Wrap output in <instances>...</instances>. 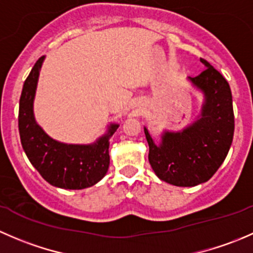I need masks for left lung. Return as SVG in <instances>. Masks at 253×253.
<instances>
[{
    "instance_id": "8db88e82",
    "label": "left lung",
    "mask_w": 253,
    "mask_h": 253,
    "mask_svg": "<svg viewBox=\"0 0 253 253\" xmlns=\"http://www.w3.org/2000/svg\"><path fill=\"white\" fill-rule=\"evenodd\" d=\"M206 70L188 77L203 93L201 115L192 125L178 132L165 131L155 144L144 127L149 145V164L160 180L180 187L207 182L228 155L234 137L233 96L226 79L201 58Z\"/></svg>"
}]
</instances>
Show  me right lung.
Masks as SVG:
<instances>
[{"label":"right lung","instance_id":"add662e5","mask_svg":"<svg viewBox=\"0 0 253 253\" xmlns=\"http://www.w3.org/2000/svg\"><path fill=\"white\" fill-rule=\"evenodd\" d=\"M45 56L35 62L24 82L19 99L18 127L28 159L50 185L65 190L90 187L106 175L110 164L109 139L119 128L111 124L108 132L91 144H67L45 133L34 117V98Z\"/></svg>","mask_w":253,"mask_h":253}]
</instances>
